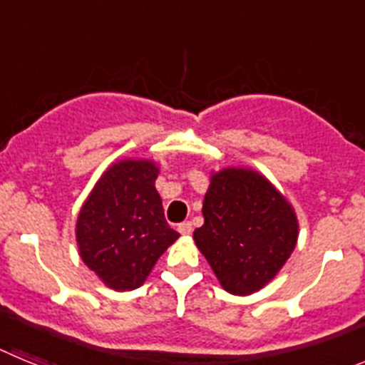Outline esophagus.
<instances>
[{
  "label": "esophagus",
  "mask_w": 365,
  "mask_h": 365,
  "mask_svg": "<svg viewBox=\"0 0 365 365\" xmlns=\"http://www.w3.org/2000/svg\"><path fill=\"white\" fill-rule=\"evenodd\" d=\"M177 230H179L182 235H190V234H192V222H190V221L180 222L179 227H177Z\"/></svg>",
  "instance_id": "obj_1"
}]
</instances>
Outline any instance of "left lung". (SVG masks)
<instances>
[{"label": "left lung", "instance_id": "8db88e82", "mask_svg": "<svg viewBox=\"0 0 365 365\" xmlns=\"http://www.w3.org/2000/svg\"><path fill=\"white\" fill-rule=\"evenodd\" d=\"M193 241L227 292L248 296L278 276L298 243L294 206L257 170L210 173Z\"/></svg>", "mask_w": 365, "mask_h": 365}]
</instances>
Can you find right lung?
Segmentation results:
<instances>
[{
    "mask_svg": "<svg viewBox=\"0 0 365 365\" xmlns=\"http://www.w3.org/2000/svg\"><path fill=\"white\" fill-rule=\"evenodd\" d=\"M159 170L155 160L133 157L109 164L78 212L80 257L113 291L138 289L179 240L155 188Z\"/></svg>",
    "mask_w": 365,
    "mask_h": 365,
    "instance_id": "add662e5",
    "label": "right lung"
}]
</instances>
